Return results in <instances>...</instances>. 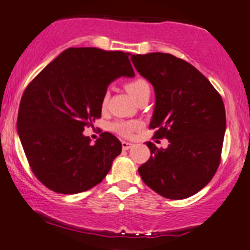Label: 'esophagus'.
<instances>
[{"label":"esophagus","instance_id":"obj_1","mask_svg":"<svg viewBox=\"0 0 250 250\" xmlns=\"http://www.w3.org/2000/svg\"><path fill=\"white\" fill-rule=\"evenodd\" d=\"M133 143H129V142H122V149L123 150H129L131 147H133Z\"/></svg>","mask_w":250,"mask_h":250}]
</instances>
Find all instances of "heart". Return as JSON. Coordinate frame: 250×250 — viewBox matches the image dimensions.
I'll use <instances>...</instances> for the list:
<instances>
[{"mask_svg":"<svg viewBox=\"0 0 250 250\" xmlns=\"http://www.w3.org/2000/svg\"><path fill=\"white\" fill-rule=\"evenodd\" d=\"M125 90L128 91L129 95L133 97L135 101H136L143 93H146V91H148L149 89H150L149 88L148 82L146 81V80L140 79V77L139 79H134L131 80V81L125 83ZM107 103L108 94H104L101 101L102 109L107 107ZM140 128H141V125L137 121H117L115 123H113V125H111V129H113L116 134L121 135L123 137H130L134 131H137Z\"/></svg>","mask_w":250,"mask_h":250,"instance_id":"1","label":"heart"}]
</instances>
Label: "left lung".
<instances>
[{"instance_id": "obj_1", "label": "left lung", "mask_w": 250, "mask_h": 250, "mask_svg": "<svg viewBox=\"0 0 250 250\" xmlns=\"http://www.w3.org/2000/svg\"><path fill=\"white\" fill-rule=\"evenodd\" d=\"M140 75L153 84L149 128L167 139L166 149L147 142L150 157L139 168L143 182L170 200L187 199L208 185L221 161L226 131L222 97L205 75L170 54L131 55Z\"/></svg>"}]
</instances>
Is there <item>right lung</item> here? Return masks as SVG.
Returning a JSON list of instances; mask_svg holds the SVG:
<instances>
[{
	"mask_svg": "<svg viewBox=\"0 0 250 250\" xmlns=\"http://www.w3.org/2000/svg\"><path fill=\"white\" fill-rule=\"evenodd\" d=\"M129 53L99 48H68L25 88L17 115V131L28 162L47 188L77 194L104 179L122 145L101 134L95 145L84 127L101 117L108 85L134 77Z\"/></svg>",
	"mask_w": 250,
	"mask_h": 250,
	"instance_id": "obj_1",
	"label": "right lung"
}]
</instances>
